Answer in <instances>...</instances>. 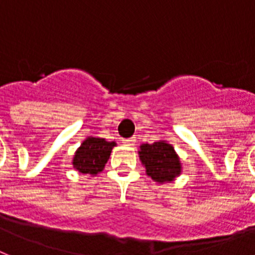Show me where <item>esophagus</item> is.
I'll use <instances>...</instances> for the list:
<instances>
[{
	"mask_svg": "<svg viewBox=\"0 0 255 255\" xmlns=\"http://www.w3.org/2000/svg\"><path fill=\"white\" fill-rule=\"evenodd\" d=\"M134 141H136V138H134V137L124 138V140H123V144H124V145H127V146H131V145L134 144Z\"/></svg>",
	"mask_w": 255,
	"mask_h": 255,
	"instance_id": "1",
	"label": "esophagus"
}]
</instances>
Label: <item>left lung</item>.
Here are the masks:
<instances>
[{"mask_svg": "<svg viewBox=\"0 0 255 255\" xmlns=\"http://www.w3.org/2000/svg\"><path fill=\"white\" fill-rule=\"evenodd\" d=\"M138 158L147 176L158 184L172 183L183 172L179 154L166 140L155 141L153 144H141L138 147Z\"/></svg>", "mask_w": 255, "mask_h": 255, "instance_id": "obj_1", "label": "left lung"}]
</instances>
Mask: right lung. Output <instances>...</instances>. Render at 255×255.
I'll return each mask as SVG.
<instances>
[{
  "instance_id": "add662e5",
  "label": "right lung",
  "mask_w": 255,
  "mask_h": 255,
  "mask_svg": "<svg viewBox=\"0 0 255 255\" xmlns=\"http://www.w3.org/2000/svg\"><path fill=\"white\" fill-rule=\"evenodd\" d=\"M114 146H117L115 141L88 136L75 151L71 162L72 167L83 175L97 176L104 171Z\"/></svg>"
}]
</instances>
